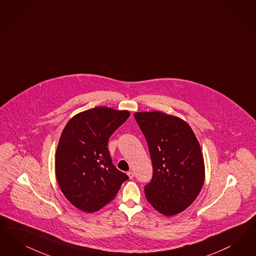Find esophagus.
Segmentation results:
<instances>
[{
    "label": "esophagus",
    "instance_id": "obj_1",
    "mask_svg": "<svg viewBox=\"0 0 256 256\" xmlns=\"http://www.w3.org/2000/svg\"><path fill=\"white\" fill-rule=\"evenodd\" d=\"M127 175H128V177H129L130 179H132V178H134V172H127Z\"/></svg>",
    "mask_w": 256,
    "mask_h": 256
}]
</instances>
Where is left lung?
I'll return each mask as SVG.
<instances>
[{
    "mask_svg": "<svg viewBox=\"0 0 256 256\" xmlns=\"http://www.w3.org/2000/svg\"><path fill=\"white\" fill-rule=\"evenodd\" d=\"M152 163V179L145 186L147 200L159 213L172 216L198 197L206 168L198 140L188 122L160 111L136 112Z\"/></svg>",
    "mask_w": 256,
    "mask_h": 256,
    "instance_id": "left-lung-1",
    "label": "left lung"
}]
</instances>
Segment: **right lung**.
<instances>
[{"mask_svg": "<svg viewBox=\"0 0 256 256\" xmlns=\"http://www.w3.org/2000/svg\"><path fill=\"white\" fill-rule=\"evenodd\" d=\"M130 112L98 106L74 116L61 134L56 154V176L66 200L93 213L115 198L126 174L112 164L108 140Z\"/></svg>", "mask_w": 256, "mask_h": 256, "instance_id": "1", "label": "right lung"}]
</instances>
